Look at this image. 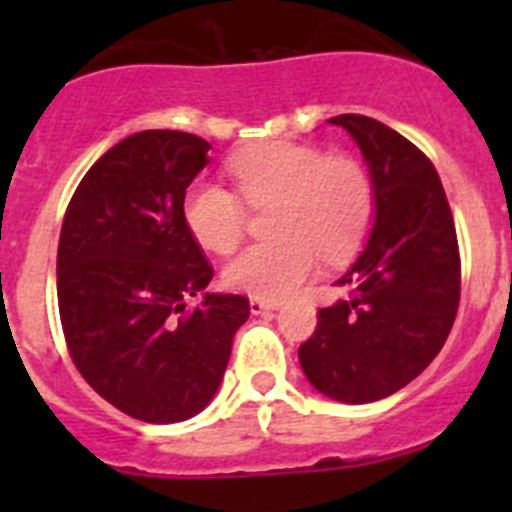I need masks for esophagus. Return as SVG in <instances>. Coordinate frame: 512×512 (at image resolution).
Segmentation results:
<instances>
[{
    "label": "esophagus",
    "instance_id": "obj_1",
    "mask_svg": "<svg viewBox=\"0 0 512 512\" xmlns=\"http://www.w3.org/2000/svg\"><path fill=\"white\" fill-rule=\"evenodd\" d=\"M248 307H251V315H264V312H269V310H277L279 305H277V302L261 300V297H251Z\"/></svg>",
    "mask_w": 512,
    "mask_h": 512
}]
</instances>
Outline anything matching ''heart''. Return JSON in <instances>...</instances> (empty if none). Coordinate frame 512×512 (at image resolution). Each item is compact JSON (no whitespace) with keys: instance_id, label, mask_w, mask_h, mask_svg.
<instances>
[{"instance_id":"obj_1","label":"heart","mask_w":512,"mask_h":512,"mask_svg":"<svg viewBox=\"0 0 512 512\" xmlns=\"http://www.w3.org/2000/svg\"><path fill=\"white\" fill-rule=\"evenodd\" d=\"M228 174L253 207L279 202L274 233L282 238L246 248L225 266V282L261 300H282L328 259H343L364 241L374 217V187L354 158H328L292 140H264L233 153ZM184 220L197 241L230 253L243 241L246 210L233 189L194 184L184 197Z\"/></svg>"}]
</instances>
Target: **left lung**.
<instances>
[{"mask_svg":"<svg viewBox=\"0 0 512 512\" xmlns=\"http://www.w3.org/2000/svg\"><path fill=\"white\" fill-rule=\"evenodd\" d=\"M359 146L374 187L372 233L300 346L307 382L348 405L413 382L443 348L459 307V243L433 164L384 122L330 117Z\"/></svg>","mask_w":512,"mask_h":512,"instance_id":"obj_1","label":"left lung"}]
</instances>
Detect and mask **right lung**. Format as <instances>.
I'll list each match as a JSON object with an SVG mask.
<instances>
[{
  "label": "right lung",
  "mask_w": 512,
  "mask_h": 512,
  "mask_svg": "<svg viewBox=\"0 0 512 512\" xmlns=\"http://www.w3.org/2000/svg\"><path fill=\"white\" fill-rule=\"evenodd\" d=\"M210 143L182 130L128 135L76 187L58 241L63 336L79 374L130 418L179 423L223 382L243 295L206 292L212 266L184 220Z\"/></svg>",
  "instance_id": "obj_1"
}]
</instances>
